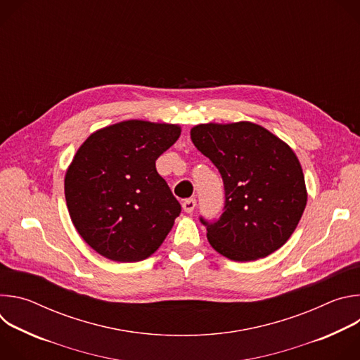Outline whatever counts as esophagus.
Returning a JSON list of instances; mask_svg holds the SVG:
<instances>
[{"label":"esophagus","mask_w":360,"mask_h":360,"mask_svg":"<svg viewBox=\"0 0 360 360\" xmlns=\"http://www.w3.org/2000/svg\"><path fill=\"white\" fill-rule=\"evenodd\" d=\"M195 205H196V200H195L193 198H189V199H185V200L182 202V208H184V211H185L186 214H191V212H193V210H195Z\"/></svg>","instance_id":"obj_1"}]
</instances>
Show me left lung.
Returning <instances> with one entry per match:
<instances>
[{
	"label": "left lung",
	"mask_w": 360,
	"mask_h": 360,
	"mask_svg": "<svg viewBox=\"0 0 360 360\" xmlns=\"http://www.w3.org/2000/svg\"><path fill=\"white\" fill-rule=\"evenodd\" d=\"M191 139L218 168L225 186L219 219L200 218L212 248L228 259L248 262L286 243L307 200L302 167L290 146L248 121L200 124L191 129Z\"/></svg>",
	"instance_id": "1"
}]
</instances>
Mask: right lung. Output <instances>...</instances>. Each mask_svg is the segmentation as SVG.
<instances>
[{
    "instance_id": "obj_1",
    "label": "right lung",
    "mask_w": 360,
    "mask_h": 360,
    "mask_svg": "<svg viewBox=\"0 0 360 360\" xmlns=\"http://www.w3.org/2000/svg\"><path fill=\"white\" fill-rule=\"evenodd\" d=\"M181 127L122 121L91 134L65 174V200L82 239L115 262L146 259L165 240L181 205L155 161Z\"/></svg>"
}]
</instances>
